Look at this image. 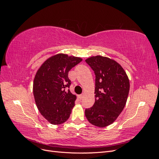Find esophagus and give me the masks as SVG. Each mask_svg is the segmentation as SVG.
I'll use <instances>...</instances> for the list:
<instances>
[{"label": "esophagus", "mask_w": 159, "mask_h": 159, "mask_svg": "<svg viewBox=\"0 0 159 159\" xmlns=\"http://www.w3.org/2000/svg\"><path fill=\"white\" fill-rule=\"evenodd\" d=\"M84 93H82V94H81V95H79V98L80 99H82L84 98Z\"/></svg>", "instance_id": "1"}]
</instances>
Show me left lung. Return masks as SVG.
Segmentation results:
<instances>
[{"label": "left lung", "instance_id": "1", "mask_svg": "<svg viewBox=\"0 0 159 159\" xmlns=\"http://www.w3.org/2000/svg\"><path fill=\"white\" fill-rule=\"evenodd\" d=\"M85 61L95 75V103L85 110V117L95 126L107 127L117 119L125 106L129 80L121 66L107 57L92 56Z\"/></svg>", "mask_w": 159, "mask_h": 159}]
</instances>
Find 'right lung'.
<instances>
[{
    "mask_svg": "<svg viewBox=\"0 0 159 159\" xmlns=\"http://www.w3.org/2000/svg\"><path fill=\"white\" fill-rule=\"evenodd\" d=\"M82 59L57 54L48 58L38 70L33 82V94L41 115L52 125H60L70 116L76 95L70 89L69 71Z\"/></svg>",
    "mask_w": 159,
    "mask_h": 159,
    "instance_id": "obj_1",
    "label": "right lung"
}]
</instances>
